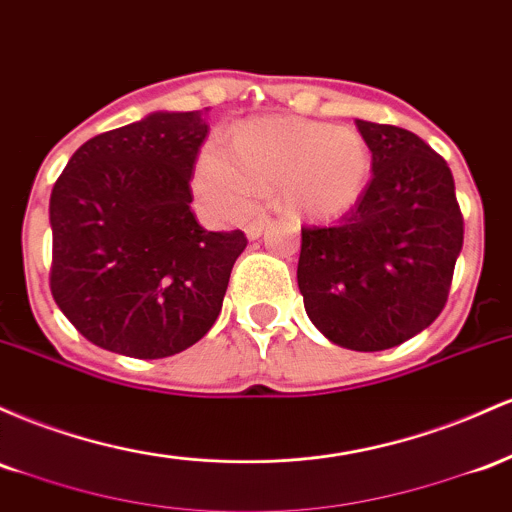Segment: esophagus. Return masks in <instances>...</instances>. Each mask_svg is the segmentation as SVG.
I'll use <instances>...</instances> for the list:
<instances>
[{"label": "esophagus", "mask_w": 512, "mask_h": 512, "mask_svg": "<svg viewBox=\"0 0 512 512\" xmlns=\"http://www.w3.org/2000/svg\"><path fill=\"white\" fill-rule=\"evenodd\" d=\"M268 225V217H258V220H254V222H249V225H246V237L249 239H258L261 237V232H263V227Z\"/></svg>", "instance_id": "34e87169"}]
</instances>
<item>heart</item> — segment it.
<instances>
[{
	"instance_id": "b5f03b06",
	"label": "heart",
	"mask_w": 512,
	"mask_h": 512,
	"mask_svg": "<svg viewBox=\"0 0 512 512\" xmlns=\"http://www.w3.org/2000/svg\"><path fill=\"white\" fill-rule=\"evenodd\" d=\"M232 149L212 142L195 169L198 193L227 217L249 215L258 195L278 193L295 215L329 220L353 208L370 179V149L350 128L258 118L237 128Z\"/></svg>"
}]
</instances>
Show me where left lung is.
<instances>
[{
    "instance_id": "8db88e82",
    "label": "left lung",
    "mask_w": 512,
    "mask_h": 512,
    "mask_svg": "<svg viewBox=\"0 0 512 512\" xmlns=\"http://www.w3.org/2000/svg\"><path fill=\"white\" fill-rule=\"evenodd\" d=\"M372 179L336 225L302 227L297 285L309 319L350 350H387L440 317L464 241L455 179L411 130L355 120Z\"/></svg>"
}]
</instances>
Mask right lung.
Returning a JSON list of instances; mask_svg holds the SVG:
<instances>
[{"label": "right lung", "mask_w": 512, "mask_h": 512, "mask_svg": "<svg viewBox=\"0 0 512 512\" xmlns=\"http://www.w3.org/2000/svg\"><path fill=\"white\" fill-rule=\"evenodd\" d=\"M205 137L203 111L154 113L91 137L55 181L50 292L99 348L169 358L220 317L246 234L208 232L191 212Z\"/></svg>", "instance_id": "add662e5"}]
</instances>
